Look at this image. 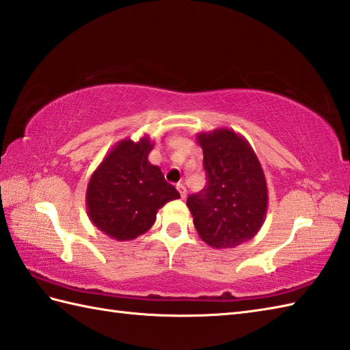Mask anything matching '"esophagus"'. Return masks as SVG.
Listing matches in <instances>:
<instances>
[{
  "mask_svg": "<svg viewBox=\"0 0 350 350\" xmlns=\"http://www.w3.org/2000/svg\"><path fill=\"white\" fill-rule=\"evenodd\" d=\"M177 191L180 192V197H182V198H187L188 192H187V188H185V185H182V183L177 185Z\"/></svg>",
  "mask_w": 350,
  "mask_h": 350,
  "instance_id": "1",
  "label": "esophagus"
}]
</instances>
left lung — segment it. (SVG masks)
Listing matches in <instances>:
<instances>
[{
    "instance_id": "1",
    "label": "left lung",
    "mask_w": 350,
    "mask_h": 350,
    "mask_svg": "<svg viewBox=\"0 0 350 350\" xmlns=\"http://www.w3.org/2000/svg\"><path fill=\"white\" fill-rule=\"evenodd\" d=\"M206 188L187 206L197 233L212 248H234L252 239L267 212L263 168L247 138L228 128L198 132Z\"/></svg>"
}]
</instances>
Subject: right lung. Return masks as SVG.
I'll return each mask as SVG.
<instances>
[{
	"instance_id": "right-lung-1",
	"label": "right lung",
	"mask_w": 350,
	"mask_h": 350,
	"mask_svg": "<svg viewBox=\"0 0 350 350\" xmlns=\"http://www.w3.org/2000/svg\"><path fill=\"white\" fill-rule=\"evenodd\" d=\"M153 146L148 135L118 141L88 180L87 215L111 239L123 242L144 234L161 207L180 198L161 168L148 162Z\"/></svg>"
}]
</instances>
